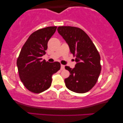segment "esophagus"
<instances>
[{"instance_id": "esophagus-1", "label": "esophagus", "mask_w": 123, "mask_h": 123, "mask_svg": "<svg viewBox=\"0 0 123 123\" xmlns=\"http://www.w3.org/2000/svg\"><path fill=\"white\" fill-rule=\"evenodd\" d=\"M65 69V66L64 65H61V68H60V69H61L62 70H64Z\"/></svg>"}]
</instances>
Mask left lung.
Returning <instances> with one entry per match:
<instances>
[{
  "label": "left lung",
  "mask_w": 123,
  "mask_h": 123,
  "mask_svg": "<svg viewBox=\"0 0 123 123\" xmlns=\"http://www.w3.org/2000/svg\"><path fill=\"white\" fill-rule=\"evenodd\" d=\"M57 30L68 43L77 63L73 69L65 67L70 74L65 79V86L73 92L86 93L93 88L100 75V54L90 37L80 28L60 26Z\"/></svg>",
  "instance_id": "8db88e82"
}]
</instances>
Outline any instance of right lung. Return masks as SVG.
Segmentation results:
<instances>
[{"label": "right lung", "mask_w": 123, "mask_h": 123, "mask_svg": "<svg viewBox=\"0 0 123 123\" xmlns=\"http://www.w3.org/2000/svg\"><path fill=\"white\" fill-rule=\"evenodd\" d=\"M57 27L41 28L30 35L17 60L19 78L30 91L40 93L50 87L52 75L60 69L58 62L49 63L41 57L46 54L48 43Z\"/></svg>", "instance_id": "right-lung-1"}]
</instances>
